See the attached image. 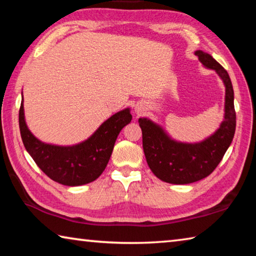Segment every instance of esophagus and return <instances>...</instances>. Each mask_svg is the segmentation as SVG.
<instances>
[{"label":"esophagus","instance_id":"34e87169","mask_svg":"<svg viewBox=\"0 0 256 256\" xmlns=\"http://www.w3.org/2000/svg\"><path fill=\"white\" fill-rule=\"evenodd\" d=\"M134 112H136V114L138 116H140L141 114H144V106L141 105V104H136V107H134Z\"/></svg>","mask_w":256,"mask_h":256}]
</instances>
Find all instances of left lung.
Returning a JSON list of instances; mask_svg holds the SVG:
<instances>
[{
    "instance_id": "1",
    "label": "left lung",
    "mask_w": 256,
    "mask_h": 256,
    "mask_svg": "<svg viewBox=\"0 0 256 256\" xmlns=\"http://www.w3.org/2000/svg\"><path fill=\"white\" fill-rule=\"evenodd\" d=\"M202 66L216 71L224 86V120L216 132L196 144L176 141L164 128L150 118H138L142 146L151 172L166 183L190 184L206 178L222 162L236 128L234 89L227 71L202 50H196Z\"/></svg>"
}]
</instances>
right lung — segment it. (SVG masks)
I'll list each match as a JSON object with an SVG mask.
<instances>
[{
    "label": "right lung",
    "mask_w": 256,
    "mask_h": 256,
    "mask_svg": "<svg viewBox=\"0 0 256 256\" xmlns=\"http://www.w3.org/2000/svg\"><path fill=\"white\" fill-rule=\"evenodd\" d=\"M130 112V108H124L115 112L80 144L58 146L40 141L28 128L22 97L19 110L21 138L27 152L50 180L66 186L84 185L105 170L120 130L131 122Z\"/></svg>",
    "instance_id": "obj_1"
}]
</instances>
